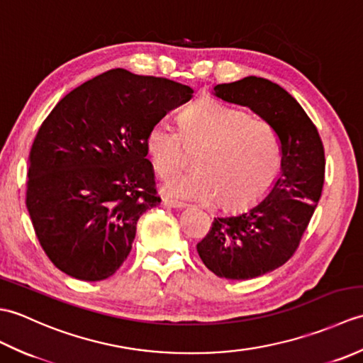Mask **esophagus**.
I'll list each match as a JSON object with an SVG mask.
<instances>
[{
	"label": "esophagus",
	"instance_id": "obj_1",
	"mask_svg": "<svg viewBox=\"0 0 363 363\" xmlns=\"http://www.w3.org/2000/svg\"><path fill=\"white\" fill-rule=\"evenodd\" d=\"M162 206L165 207H172V209H182V207H186V203H181V201H176L173 198H164L162 199Z\"/></svg>",
	"mask_w": 363,
	"mask_h": 363
}]
</instances>
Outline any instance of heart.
<instances>
[{"instance_id": "heart-1", "label": "heart", "mask_w": 363, "mask_h": 363, "mask_svg": "<svg viewBox=\"0 0 363 363\" xmlns=\"http://www.w3.org/2000/svg\"><path fill=\"white\" fill-rule=\"evenodd\" d=\"M181 134L160 120L150 128L145 148L160 176L182 165L184 142L201 146L198 168L177 173L164 182L169 196L212 201L228 211L256 204L273 187L281 172V142L268 121L215 99L187 107L179 117Z\"/></svg>"}]
</instances>
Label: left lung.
<instances>
[{
	"instance_id": "8db88e82",
	"label": "left lung",
	"mask_w": 363,
	"mask_h": 363,
	"mask_svg": "<svg viewBox=\"0 0 363 363\" xmlns=\"http://www.w3.org/2000/svg\"><path fill=\"white\" fill-rule=\"evenodd\" d=\"M213 96L248 107L274 128L281 142V172L265 198L235 215L213 218L196 250L218 277L252 279L273 272L298 248L325 182V150L303 107L277 84L246 76L218 84Z\"/></svg>"
}]
</instances>
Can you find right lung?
I'll list each match as a JSON object with an SVG mask.
<instances>
[{
    "mask_svg": "<svg viewBox=\"0 0 363 363\" xmlns=\"http://www.w3.org/2000/svg\"><path fill=\"white\" fill-rule=\"evenodd\" d=\"M194 89L123 68L64 96L29 154L26 207L60 272L103 281L129 256L140 215L160 204L145 137Z\"/></svg>",
    "mask_w": 363,
    "mask_h": 363,
    "instance_id": "right-lung-1",
    "label": "right lung"
}]
</instances>
